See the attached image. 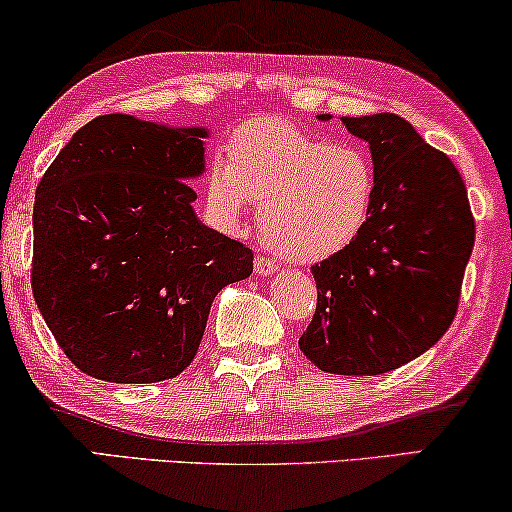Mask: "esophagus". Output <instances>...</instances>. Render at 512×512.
<instances>
[{
    "label": "esophagus",
    "instance_id": "1",
    "mask_svg": "<svg viewBox=\"0 0 512 512\" xmlns=\"http://www.w3.org/2000/svg\"><path fill=\"white\" fill-rule=\"evenodd\" d=\"M254 268H256V275L258 277H270V275H275V272H277V263L272 261V258L258 256L256 263H254Z\"/></svg>",
    "mask_w": 512,
    "mask_h": 512
}]
</instances>
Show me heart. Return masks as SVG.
<instances>
[{
	"mask_svg": "<svg viewBox=\"0 0 512 512\" xmlns=\"http://www.w3.org/2000/svg\"><path fill=\"white\" fill-rule=\"evenodd\" d=\"M376 167L357 143H329L280 117L237 126L228 159L204 176L211 216L225 228L261 202L258 228L268 247L294 263H320L348 249L376 202Z\"/></svg>",
	"mask_w": 512,
	"mask_h": 512,
	"instance_id": "1",
	"label": "heart"
}]
</instances>
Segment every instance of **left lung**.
Masks as SVG:
<instances>
[{"mask_svg":"<svg viewBox=\"0 0 512 512\" xmlns=\"http://www.w3.org/2000/svg\"><path fill=\"white\" fill-rule=\"evenodd\" d=\"M341 122L369 143L376 202L360 237L310 268L317 308L298 348L329 374L376 376L416 360L451 327L475 221L459 169L407 119Z\"/></svg>","mask_w":512,"mask_h":512,"instance_id":"obj_1","label":"left lung"}]
</instances>
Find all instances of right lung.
<instances>
[{
    "instance_id": "obj_1",
    "label": "right lung",
    "mask_w": 512,
    "mask_h": 512,
    "mask_svg": "<svg viewBox=\"0 0 512 512\" xmlns=\"http://www.w3.org/2000/svg\"><path fill=\"white\" fill-rule=\"evenodd\" d=\"M202 126L103 115L84 124L37 185L32 294L84 374L157 383L195 360L211 303L247 280L254 254L199 221Z\"/></svg>"
}]
</instances>
